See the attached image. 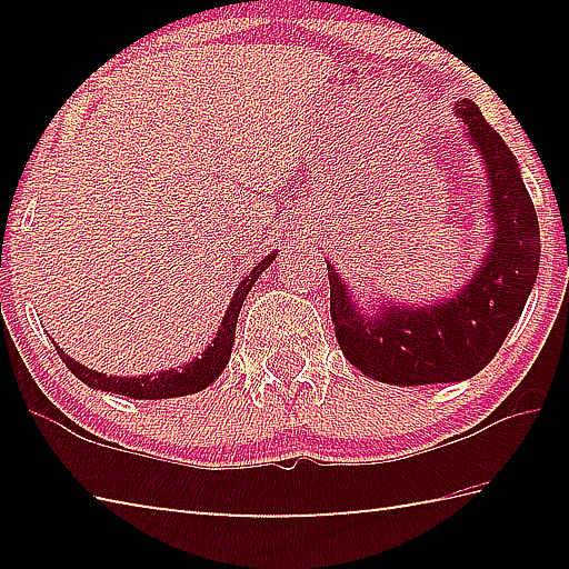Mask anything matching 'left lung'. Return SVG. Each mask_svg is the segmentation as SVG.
<instances>
[{
    "instance_id": "left-lung-1",
    "label": "left lung",
    "mask_w": 569,
    "mask_h": 569,
    "mask_svg": "<svg viewBox=\"0 0 569 569\" xmlns=\"http://www.w3.org/2000/svg\"><path fill=\"white\" fill-rule=\"evenodd\" d=\"M455 114L487 172L489 240L477 271L451 296L427 303L359 306L331 261V319L336 341L363 377L393 387L465 381L495 359L519 321L539 271V223L519 162L471 100Z\"/></svg>"
}]
</instances>
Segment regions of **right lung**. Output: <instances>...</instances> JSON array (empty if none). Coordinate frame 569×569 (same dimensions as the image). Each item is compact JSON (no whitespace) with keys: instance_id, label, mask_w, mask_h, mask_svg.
<instances>
[{"instance_id":"obj_1","label":"right lung","mask_w":569,"mask_h":569,"mask_svg":"<svg viewBox=\"0 0 569 569\" xmlns=\"http://www.w3.org/2000/svg\"><path fill=\"white\" fill-rule=\"evenodd\" d=\"M276 253L278 250L268 253L263 261L256 263L253 271L246 273L243 281L238 283L233 298H230L228 303L223 321H220L208 349L200 356H196V359H190L188 363L176 366V369H162L158 373H140V377H108V373L88 369V366H82L80 361L70 359V356H67L57 343L54 349L77 379L98 391L120 393V397H130V399H172V397H188V393L203 391L220 377V373H223V369L228 366L230 351H233V341H236V323H238L240 306H243L248 291L258 281V276H261L266 268L276 261Z\"/></svg>"}]
</instances>
